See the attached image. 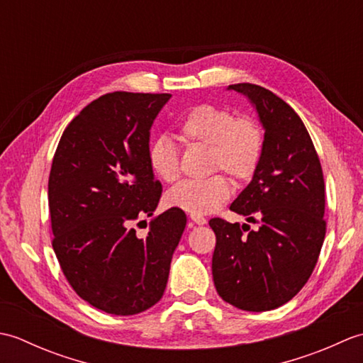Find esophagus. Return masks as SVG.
I'll return each mask as SVG.
<instances>
[{"label": "esophagus", "mask_w": 363, "mask_h": 363, "mask_svg": "<svg viewBox=\"0 0 363 363\" xmlns=\"http://www.w3.org/2000/svg\"><path fill=\"white\" fill-rule=\"evenodd\" d=\"M190 220L195 223V225H206L207 220L203 217V215H190Z\"/></svg>", "instance_id": "34e87169"}]
</instances>
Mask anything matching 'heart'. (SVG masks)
<instances>
[{
  "mask_svg": "<svg viewBox=\"0 0 363 363\" xmlns=\"http://www.w3.org/2000/svg\"><path fill=\"white\" fill-rule=\"evenodd\" d=\"M181 142L209 148L211 172L223 169L235 181L250 179L256 172L264 150V137L251 118H234V113L213 104H201L189 111L177 128ZM148 162L160 181L179 177V152L172 138L160 135L148 148ZM230 196L225 176L203 181H182L168 190L165 204L190 215L213 212Z\"/></svg>",
  "mask_w": 363,
  "mask_h": 363,
  "instance_id": "obj_1",
  "label": "heart"
}]
</instances>
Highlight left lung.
Listing matches in <instances>:
<instances>
[{
  "label": "left lung",
  "mask_w": 363,
  "mask_h": 363,
  "mask_svg": "<svg viewBox=\"0 0 363 363\" xmlns=\"http://www.w3.org/2000/svg\"><path fill=\"white\" fill-rule=\"evenodd\" d=\"M228 90L248 99L264 129L259 165L229 209L246 221L256 215L260 225L250 230L246 223L209 221L217 235L213 284L237 309L273 311L304 287L318 260L326 234L325 181L312 138L287 103L254 84Z\"/></svg>",
  "instance_id": "1"
}]
</instances>
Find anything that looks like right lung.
I'll use <instances>...</instances> for the list:
<instances>
[{
    "label": "right lung",
    "instance_id": "right-lung-1",
    "mask_svg": "<svg viewBox=\"0 0 363 363\" xmlns=\"http://www.w3.org/2000/svg\"><path fill=\"white\" fill-rule=\"evenodd\" d=\"M169 94L113 91L91 101L64 130L48 201L52 248L78 295L96 309L135 315L167 287L187 217L168 209L138 238L133 221L152 217L162 186L148 162L152 123Z\"/></svg>",
    "mask_w": 363,
    "mask_h": 363
}]
</instances>
